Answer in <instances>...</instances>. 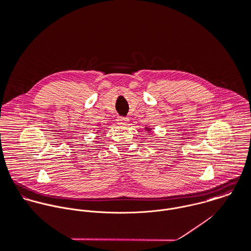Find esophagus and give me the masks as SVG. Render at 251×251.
I'll return each instance as SVG.
<instances>
[{"mask_svg": "<svg viewBox=\"0 0 251 251\" xmlns=\"http://www.w3.org/2000/svg\"><path fill=\"white\" fill-rule=\"evenodd\" d=\"M117 121H118V124H119V125H121V126H126V125H128L129 119L126 118V117H118Z\"/></svg>", "mask_w": 251, "mask_h": 251, "instance_id": "obj_1", "label": "esophagus"}]
</instances>
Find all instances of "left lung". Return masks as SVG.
Returning a JSON list of instances; mask_svg holds the SVG:
<instances>
[{"label": "left lung", "mask_w": 251, "mask_h": 251, "mask_svg": "<svg viewBox=\"0 0 251 251\" xmlns=\"http://www.w3.org/2000/svg\"><path fill=\"white\" fill-rule=\"evenodd\" d=\"M146 129V131L148 132V133H150V132H151V128H149V127H146L145 128Z\"/></svg>", "instance_id": "obj_1"}]
</instances>
